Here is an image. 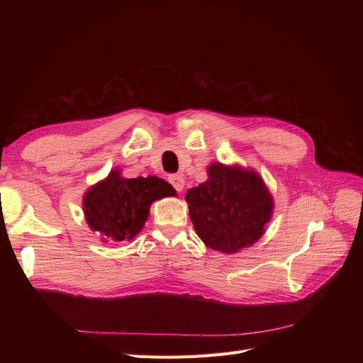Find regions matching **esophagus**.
Returning <instances> with one entry per match:
<instances>
[{
  "instance_id": "34e87169",
  "label": "esophagus",
  "mask_w": 363,
  "mask_h": 363,
  "mask_svg": "<svg viewBox=\"0 0 363 363\" xmlns=\"http://www.w3.org/2000/svg\"><path fill=\"white\" fill-rule=\"evenodd\" d=\"M168 182L174 186L175 191H179V192L183 191V188H184V179H183V175H180V174H171L169 177H168Z\"/></svg>"
}]
</instances>
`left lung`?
Listing matches in <instances>:
<instances>
[{
  "label": "left lung",
  "mask_w": 363,
  "mask_h": 363,
  "mask_svg": "<svg viewBox=\"0 0 363 363\" xmlns=\"http://www.w3.org/2000/svg\"><path fill=\"white\" fill-rule=\"evenodd\" d=\"M207 182L186 194L196 235L212 250L236 252L255 244L271 219L272 199L255 171L208 167Z\"/></svg>",
  "instance_id": "obj_1"
}]
</instances>
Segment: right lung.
Instances as JSON below:
<instances>
[{"mask_svg":"<svg viewBox=\"0 0 363 363\" xmlns=\"http://www.w3.org/2000/svg\"><path fill=\"white\" fill-rule=\"evenodd\" d=\"M169 195L174 196L175 189L168 182L155 175L124 179L116 169L86 192L83 200L86 221L94 232L121 242L140 232L152 201Z\"/></svg>","mask_w":363,"mask_h":363,"instance_id":"1","label":"right lung"}]
</instances>
